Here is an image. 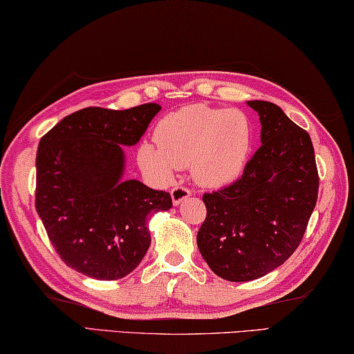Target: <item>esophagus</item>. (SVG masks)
Wrapping results in <instances>:
<instances>
[{
  "mask_svg": "<svg viewBox=\"0 0 354 354\" xmlns=\"http://www.w3.org/2000/svg\"><path fill=\"white\" fill-rule=\"evenodd\" d=\"M189 196H191L189 189L183 188V187H176V188L171 189V199H172V204L174 205H178L185 199H188Z\"/></svg>",
  "mask_w": 354,
  "mask_h": 354,
  "instance_id": "esophagus-1",
  "label": "esophagus"
}]
</instances>
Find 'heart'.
Listing matches in <instances>:
<instances>
[{"instance_id": "heart-1", "label": "heart", "mask_w": 354, "mask_h": 354, "mask_svg": "<svg viewBox=\"0 0 354 354\" xmlns=\"http://www.w3.org/2000/svg\"><path fill=\"white\" fill-rule=\"evenodd\" d=\"M158 146L141 144L139 166L167 182L174 171L189 166L196 185L229 187L245 172L254 147L251 118L240 109L188 105L165 115L156 125Z\"/></svg>"}]
</instances>
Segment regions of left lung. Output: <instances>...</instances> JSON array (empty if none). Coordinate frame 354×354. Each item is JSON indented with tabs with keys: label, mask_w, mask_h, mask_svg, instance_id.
I'll list each match as a JSON object with an SVG mask.
<instances>
[{
	"label": "left lung",
	"mask_w": 354,
	"mask_h": 354,
	"mask_svg": "<svg viewBox=\"0 0 354 354\" xmlns=\"http://www.w3.org/2000/svg\"><path fill=\"white\" fill-rule=\"evenodd\" d=\"M246 103L259 114L262 146L239 180L204 194L207 218L198 232L207 265L230 282L259 279L286 262L303 239L318 194L309 133L274 103Z\"/></svg>",
	"instance_id": "obj_1"
}]
</instances>
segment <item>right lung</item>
Segmentation results:
<instances>
[{
  "instance_id": "right-lung-1",
  "label": "right lung",
  "mask_w": 354,
  "mask_h": 354,
  "mask_svg": "<svg viewBox=\"0 0 354 354\" xmlns=\"http://www.w3.org/2000/svg\"><path fill=\"white\" fill-rule=\"evenodd\" d=\"M161 109L84 108L40 139L36 210L62 262L98 281L130 274L150 246L149 216L172 207L169 193L125 180V150Z\"/></svg>"
}]
</instances>
